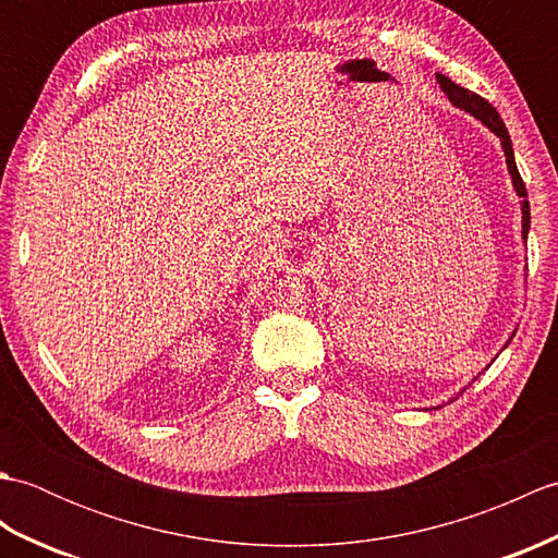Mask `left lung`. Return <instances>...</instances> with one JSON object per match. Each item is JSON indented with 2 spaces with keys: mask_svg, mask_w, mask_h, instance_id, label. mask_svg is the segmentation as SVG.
<instances>
[{
  "mask_svg": "<svg viewBox=\"0 0 558 558\" xmlns=\"http://www.w3.org/2000/svg\"><path fill=\"white\" fill-rule=\"evenodd\" d=\"M436 81L438 86H441V90L446 93V98L450 100V105H456L458 110H465L470 117H475V120L480 124H484L489 129V132L494 136H499L501 141V148H504V156H506V168H508V174H511V182H513V189L515 194L520 198V213H523V242L527 244V232H530V201H527V189L523 184V177H520L518 172V165H515V156H513V144H511V136H508V129L504 124V120L499 117V112H496L492 105L480 98L477 93H472L468 88L458 86V83L450 81L448 76L444 74H436ZM515 333H511V338H508V342L513 340ZM508 342L504 348H508ZM465 390V388H462Z\"/></svg>",
  "mask_w": 558,
  "mask_h": 558,
  "instance_id": "1",
  "label": "left lung"
}]
</instances>
